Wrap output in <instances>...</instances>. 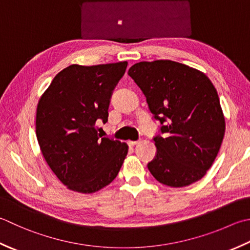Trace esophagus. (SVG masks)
Segmentation results:
<instances>
[{
  "instance_id": "esophagus-1",
  "label": "esophagus",
  "mask_w": 250,
  "mask_h": 250,
  "mask_svg": "<svg viewBox=\"0 0 250 250\" xmlns=\"http://www.w3.org/2000/svg\"><path fill=\"white\" fill-rule=\"evenodd\" d=\"M128 143L130 146H134V145H138L140 143V141H129Z\"/></svg>"
}]
</instances>
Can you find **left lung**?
Listing matches in <instances>:
<instances>
[{
  "label": "left lung",
  "mask_w": 250,
  "mask_h": 250,
  "mask_svg": "<svg viewBox=\"0 0 250 250\" xmlns=\"http://www.w3.org/2000/svg\"><path fill=\"white\" fill-rule=\"evenodd\" d=\"M128 75L143 92L164 136L147 168L161 184L183 188L202 179L221 147L226 120L216 87L195 68L172 61L141 62Z\"/></svg>",
  "instance_id": "8db88e82"
}]
</instances>
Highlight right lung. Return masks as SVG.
Masks as SVG:
<instances>
[{"label":"right lung","mask_w":250,"mask_h":250,"mask_svg":"<svg viewBox=\"0 0 250 250\" xmlns=\"http://www.w3.org/2000/svg\"><path fill=\"white\" fill-rule=\"evenodd\" d=\"M128 62L70 65L58 72L37 107L36 133L43 157L61 182L95 193L117 177L128 145L103 138L96 124L108 120L115 86Z\"/></svg>","instance_id":"1"}]
</instances>
